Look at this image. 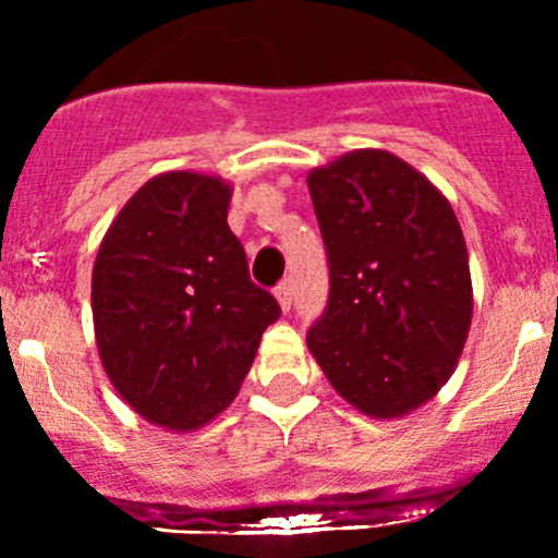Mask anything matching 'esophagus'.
<instances>
[{
	"label": "esophagus",
	"instance_id": "1",
	"mask_svg": "<svg viewBox=\"0 0 558 558\" xmlns=\"http://www.w3.org/2000/svg\"><path fill=\"white\" fill-rule=\"evenodd\" d=\"M275 300H278L280 311H283V313L291 311V300H294V291H291L289 280H283V283H280L278 289H275Z\"/></svg>",
	"mask_w": 558,
	"mask_h": 558
}]
</instances>
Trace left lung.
<instances>
[{
	"instance_id": "obj_1",
	"label": "left lung",
	"mask_w": 558,
	"mask_h": 558,
	"mask_svg": "<svg viewBox=\"0 0 558 558\" xmlns=\"http://www.w3.org/2000/svg\"><path fill=\"white\" fill-rule=\"evenodd\" d=\"M307 189L331 283L307 348L359 413L402 418L448 384L470 335L459 218L429 178L380 148L315 167Z\"/></svg>"
}]
</instances>
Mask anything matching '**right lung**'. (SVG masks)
Here are the masks:
<instances>
[{
    "label": "right lung",
    "mask_w": 558,
    "mask_h": 558,
    "mask_svg": "<svg viewBox=\"0 0 558 558\" xmlns=\"http://www.w3.org/2000/svg\"><path fill=\"white\" fill-rule=\"evenodd\" d=\"M232 183L172 170L112 218L92 275L99 359L123 402L156 426L194 432L229 408L280 318L251 283L229 229Z\"/></svg>",
    "instance_id": "1"
}]
</instances>
